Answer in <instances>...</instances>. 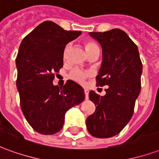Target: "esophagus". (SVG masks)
Masks as SVG:
<instances>
[{
  "label": "esophagus",
  "mask_w": 159,
  "mask_h": 159,
  "mask_svg": "<svg viewBox=\"0 0 159 159\" xmlns=\"http://www.w3.org/2000/svg\"><path fill=\"white\" fill-rule=\"evenodd\" d=\"M84 93H85V98H86V99H89V90L84 89Z\"/></svg>",
  "instance_id": "1"
}]
</instances>
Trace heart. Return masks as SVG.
I'll use <instances>...</instances> for the list:
<instances>
[{"instance_id":"1","label":"heart","mask_w":159,"mask_h":159,"mask_svg":"<svg viewBox=\"0 0 159 159\" xmlns=\"http://www.w3.org/2000/svg\"><path fill=\"white\" fill-rule=\"evenodd\" d=\"M70 48V44H67L64 50V59H66V53L67 51ZM85 48L88 52V54H89L90 52H92L93 50L99 48V47L92 41H87L85 42ZM90 76V72L89 71H85V70H82L78 69V68H74L70 70L69 74V77L73 81L77 82V83H83L84 80L86 79L87 77Z\"/></svg>"}]
</instances>
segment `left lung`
Instances as JSON below:
<instances>
[{
    "label": "left lung",
    "mask_w": 159,
    "mask_h": 159,
    "mask_svg": "<svg viewBox=\"0 0 159 159\" xmlns=\"http://www.w3.org/2000/svg\"><path fill=\"white\" fill-rule=\"evenodd\" d=\"M102 48L103 60L96 76L97 86H108L100 96L89 92L95 111L88 117L87 129L97 138H110L120 133L133 116L141 88L142 63L137 46L120 29L89 32Z\"/></svg>",
    "instance_id": "obj_1"
}]
</instances>
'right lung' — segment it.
Segmentation results:
<instances>
[{"instance_id": "obj_1", "label": "right lung", "mask_w": 159, "mask_h": 159, "mask_svg": "<svg viewBox=\"0 0 159 159\" xmlns=\"http://www.w3.org/2000/svg\"><path fill=\"white\" fill-rule=\"evenodd\" d=\"M81 34L45 21L20 44L16 58L20 107L30 125L42 134L58 133L64 125L66 111L85 99L83 88L71 80L62 88L52 83L54 74L63 67L66 44Z\"/></svg>"}]
</instances>
